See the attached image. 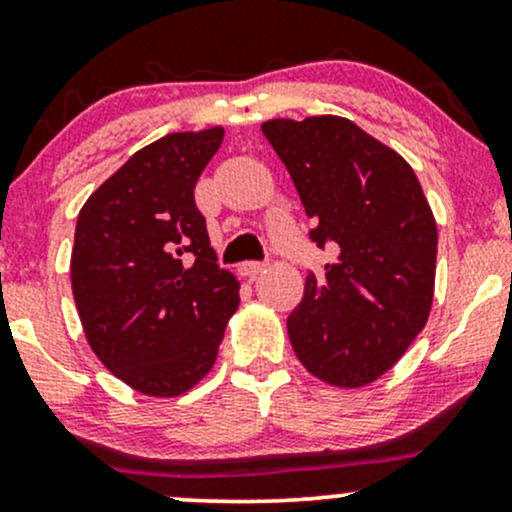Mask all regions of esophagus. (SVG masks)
Returning <instances> with one entry per match:
<instances>
[{
  "label": "esophagus",
  "instance_id": "esophagus-1",
  "mask_svg": "<svg viewBox=\"0 0 512 512\" xmlns=\"http://www.w3.org/2000/svg\"><path fill=\"white\" fill-rule=\"evenodd\" d=\"M267 267H269V262H245L243 264V274L257 276V274H262Z\"/></svg>",
  "mask_w": 512,
  "mask_h": 512
}]
</instances>
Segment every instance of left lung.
Returning a JSON list of instances; mask_svg holds the SVG:
<instances>
[{"instance_id": "left-lung-1", "label": "left lung", "mask_w": 512, "mask_h": 512, "mask_svg": "<svg viewBox=\"0 0 512 512\" xmlns=\"http://www.w3.org/2000/svg\"><path fill=\"white\" fill-rule=\"evenodd\" d=\"M262 132L313 223L310 240L337 250L286 320L293 351L325 383H373L431 313L438 228L424 190L397 151L346 117L269 120Z\"/></svg>"}]
</instances>
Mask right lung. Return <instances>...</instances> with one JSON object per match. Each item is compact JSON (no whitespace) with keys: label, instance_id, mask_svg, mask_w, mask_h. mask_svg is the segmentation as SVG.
Here are the masks:
<instances>
[{"label":"right lung","instance_id":"obj_1","mask_svg":"<svg viewBox=\"0 0 512 512\" xmlns=\"http://www.w3.org/2000/svg\"><path fill=\"white\" fill-rule=\"evenodd\" d=\"M223 129L166 134L86 199L72 291L93 354L122 383L175 397L214 366L238 279L216 264L195 185Z\"/></svg>","mask_w":512,"mask_h":512}]
</instances>
